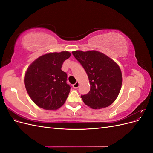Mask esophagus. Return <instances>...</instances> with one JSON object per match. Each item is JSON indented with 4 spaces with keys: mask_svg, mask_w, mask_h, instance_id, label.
<instances>
[{
    "mask_svg": "<svg viewBox=\"0 0 153 153\" xmlns=\"http://www.w3.org/2000/svg\"><path fill=\"white\" fill-rule=\"evenodd\" d=\"M78 86H79V83H78V82H76L75 84L73 85V88H75V89H77V88L78 87Z\"/></svg>",
    "mask_w": 153,
    "mask_h": 153,
    "instance_id": "34e87169",
    "label": "esophagus"
}]
</instances>
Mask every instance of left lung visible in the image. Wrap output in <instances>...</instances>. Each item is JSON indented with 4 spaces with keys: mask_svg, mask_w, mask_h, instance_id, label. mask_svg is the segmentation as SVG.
<instances>
[{
    "mask_svg": "<svg viewBox=\"0 0 153 153\" xmlns=\"http://www.w3.org/2000/svg\"><path fill=\"white\" fill-rule=\"evenodd\" d=\"M73 56L84 68L91 89L81 95L84 103L93 109L105 108L117 98L122 85V73L113 60L98 51L72 52Z\"/></svg>",
    "mask_w": 153,
    "mask_h": 153,
    "instance_id": "left-lung-1",
    "label": "left lung"
}]
</instances>
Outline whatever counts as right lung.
Returning <instances> with one entry per match:
<instances>
[{
    "label": "right lung",
    "instance_id": "1",
    "mask_svg": "<svg viewBox=\"0 0 153 153\" xmlns=\"http://www.w3.org/2000/svg\"><path fill=\"white\" fill-rule=\"evenodd\" d=\"M71 56L64 51L42 55L32 62L24 77L26 90L34 103L45 110L62 106L70 92L67 74L61 70L62 64Z\"/></svg>",
    "mask_w": 153,
    "mask_h": 153
}]
</instances>
